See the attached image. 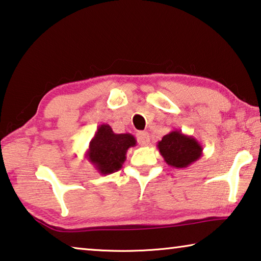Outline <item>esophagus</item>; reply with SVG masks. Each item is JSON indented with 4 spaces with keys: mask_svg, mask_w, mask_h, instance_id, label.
<instances>
[{
    "mask_svg": "<svg viewBox=\"0 0 261 261\" xmlns=\"http://www.w3.org/2000/svg\"><path fill=\"white\" fill-rule=\"evenodd\" d=\"M137 139H138V142L141 146H147L150 141L149 134L147 133V132H139L137 134Z\"/></svg>",
    "mask_w": 261,
    "mask_h": 261,
    "instance_id": "34e87169",
    "label": "esophagus"
}]
</instances>
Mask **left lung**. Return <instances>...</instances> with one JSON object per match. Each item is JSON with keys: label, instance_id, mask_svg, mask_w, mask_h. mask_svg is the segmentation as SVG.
<instances>
[{"label": "left lung", "instance_id": "left-lung-1", "mask_svg": "<svg viewBox=\"0 0 261 261\" xmlns=\"http://www.w3.org/2000/svg\"><path fill=\"white\" fill-rule=\"evenodd\" d=\"M156 147L166 164L175 168H186L202 155L198 140L177 129L166 134Z\"/></svg>", "mask_w": 261, "mask_h": 261}]
</instances>
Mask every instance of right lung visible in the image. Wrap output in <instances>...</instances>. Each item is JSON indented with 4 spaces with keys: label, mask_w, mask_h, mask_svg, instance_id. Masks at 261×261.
<instances>
[{
    "label": "right lung",
    "mask_w": 261,
    "mask_h": 261,
    "mask_svg": "<svg viewBox=\"0 0 261 261\" xmlns=\"http://www.w3.org/2000/svg\"><path fill=\"white\" fill-rule=\"evenodd\" d=\"M135 145L137 140L132 134H116L109 124L102 123L90 140L86 158L101 175H108L121 169L128 148Z\"/></svg>",
    "instance_id": "1"
}]
</instances>
